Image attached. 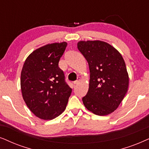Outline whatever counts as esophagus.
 <instances>
[{
    "label": "esophagus",
    "mask_w": 149,
    "mask_h": 149,
    "mask_svg": "<svg viewBox=\"0 0 149 149\" xmlns=\"http://www.w3.org/2000/svg\"><path fill=\"white\" fill-rule=\"evenodd\" d=\"M80 77H79V78H78V80H76V81H74V82H73V84H74V85L78 84V83L80 82Z\"/></svg>",
    "instance_id": "34e87169"
}]
</instances>
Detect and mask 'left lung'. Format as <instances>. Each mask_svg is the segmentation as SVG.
Instances as JSON below:
<instances>
[{"label":"left lung","instance_id":"1","mask_svg":"<svg viewBox=\"0 0 149 149\" xmlns=\"http://www.w3.org/2000/svg\"><path fill=\"white\" fill-rule=\"evenodd\" d=\"M78 49L88 63L89 88L82 102L87 110L99 116L110 114L126 95L129 75L117 49L105 41H80Z\"/></svg>","mask_w":149,"mask_h":149}]
</instances>
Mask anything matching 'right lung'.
I'll list each match as a JSON object with an SVG mask.
<instances>
[{"instance_id": "obj_1", "label": "right lung", "mask_w": 149, "mask_h": 149, "mask_svg": "<svg viewBox=\"0 0 149 149\" xmlns=\"http://www.w3.org/2000/svg\"><path fill=\"white\" fill-rule=\"evenodd\" d=\"M67 43H53L35 49L27 57L21 72L24 100L37 117L52 120L66 108L71 88L65 82L58 62Z\"/></svg>"}]
</instances>
